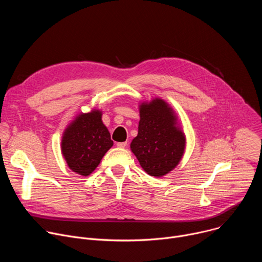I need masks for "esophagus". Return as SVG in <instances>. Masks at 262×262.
Returning <instances> with one entry per match:
<instances>
[{
  "label": "esophagus",
  "instance_id": "34e87169",
  "mask_svg": "<svg viewBox=\"0 0 262 262\" xmlns=\"http://www.w3.org/2000/svg\"><path fill=\"white\" fill-rule=\"evenodd\" d=\"M116 145H117V147H119V148H124V147H126L127 142H118Z\"/></svg>",
  "mask_w": 262,
  "mask_h": 262
}]
</instances>
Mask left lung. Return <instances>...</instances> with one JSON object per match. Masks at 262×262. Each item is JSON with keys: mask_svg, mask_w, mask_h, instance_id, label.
Returning a JSON list of instances; mask_svg holds the SVG:
<instances>
[{"mask_svg": "<svg viewBox=\"0 0 262 262\" xmlns=\"http://www.w3.org/2000/svg\"><path fill=\"white\" fill-rule=\"evenodd\" d=\"M139 112L138 135L130 143V150L147 174L163 177L181 161L185 135L175 111L163 98L141 102Z\"/></svg>", "mask_w": 262, "mask_h": 262, "instance_id": "left-lung-1", "label": "left lung"}]
</instances>
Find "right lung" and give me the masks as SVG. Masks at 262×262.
<instances>
[{"instance_id": "right-lung-1", "label": "right lung", "mask_w": 262, "mask_h": 262, "mask_svg": "<svg viewBox=\"0 0 262 262\" xmlns=\"http://www.w3.org/2000/svg\"><path fill=\"white\" fill-rule=\"evenodd\" d=\"M101 116L98 108L80 113L62 135V156L69 169L79 175H90L114 144Z\"/></svg>"}]
</instances>
